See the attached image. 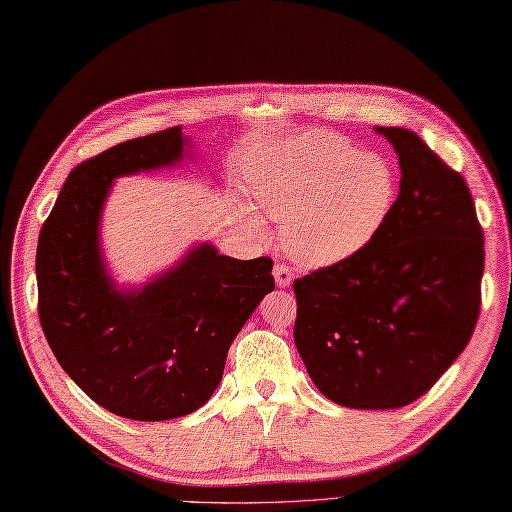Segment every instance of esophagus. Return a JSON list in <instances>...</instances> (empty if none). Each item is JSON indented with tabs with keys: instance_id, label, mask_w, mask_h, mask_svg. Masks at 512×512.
I'll return each mask as SVG.
<instances>
[{
	"instance_id": "1",
	"label": "esophagus",
	"mask_w": 512,
	"mask_h": 512,
	"mask_svg": "<svg viewBox=\"0 0 512 512\" xmlns=\"http://www.w3.org/2000/svg\"><path fill=\"white\" fill-rule=\"evenodd\" d=\"M274 278H276L278 287H289L291 283H294V271H291V267H287V265H276Z\"/></svg>"
}]
</instances>
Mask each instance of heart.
Wrapping results in <instances>:
<instances>
[{
	"label": "heart",
	"mask_w": 512,
	"mask_h": 512,
	"mask_svg": "<svg viewBox=\"0 0 512 512\" xmlns=\"http://www.w3.org/2000/svg\"><path fill=\"white\" fill-rule=\"evenodd\" d=\"M258 210L283 225L291 258L331 267L367 247L395 201V174L380 154L360 152L338 134H305L254 176ZM245 225L263 234L245 210Z\"/></svg>",
	"instance_id": "obj_1"
}]
</instances>
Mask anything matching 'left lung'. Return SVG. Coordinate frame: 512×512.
I'll use <instances>...</instances> for the list:
<instances>
[{
    "label": "left lung",
    "mask_w": 512,
    "mask_h": 512,
    "mask_svg": "<svg viewBox=\"0 0 512 512\" xmlns=\"http://www.w3.org/2000/svg\"><path fill=\"white\" fill-rule=\"evenodd\" d=\"M400 194L360 254L294 280V340L309 378L349 409H400L440 380L473 336L484 234L460 172L415 132L375 128Z\"/></svg>",
    "instance_id": "8db88e82"
}]
</instances>
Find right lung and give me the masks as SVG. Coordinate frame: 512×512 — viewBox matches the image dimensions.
Returning <instances> with one entry per match:
<instances>
[{
    "label": "right lung",
    "instance_id": "1",
    "mask_svg": "<svg viewBox=\"0 0 512 512\" xmlns=\"http://www.w3.org/2000/svg\"><path fill=\"white\" fill-rule=\"evenodd\" d=\"M181 125L123 141L68 174L37 245L39 322L77 387L114 415L161 422L194 413L223 378L229 344L265 294L274 260L203 243L141 289L103 263L101 210L117 176L183 159Z\"/></svg>",
    "mask_w": 512,
    "mask_h": 512
}]
</instances>
